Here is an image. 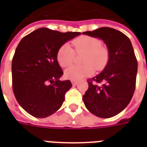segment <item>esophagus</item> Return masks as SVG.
I'll list each match as a JSON object with an SVG mask.
<instances>
[{"instance_id":"obj_1","label":"esophagus","mask_w":147,"mask_h":147,"mask_svg":"<svg viewBox=\"0 0 147 147\" xmlns=\"http://www.w3.org/2000/svg\"><path fill=\"white\" fill-rule=\"evenodd\" d=\"M77 83H78V82H77V81H71V84H72V85H77Z\"/></svg>"}]
</instances>
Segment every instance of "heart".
<instances>
[{
	"mask_svg": "<svg viewBox=\"0 0 147 147\" xmlns=\"http://www.w3.org/2000/svg\"><path fill=\"white\" fill-rule=\"evenodd\" d=\"M76 53L85 52L82 65H72L65 71V78L78 81L93 75L95 69L98 71L105 69L109 60V52L105 47L101 46L99 39L89 36H81L71 41ZM57 60L60 66L71 65L75 59V51L69 44H63L57 52Z\"/></svg>",
	"mask_w": 147,
	"mask_h": 147,
	"instance_id": "1",
	"label": "heart"
}]
</instances>
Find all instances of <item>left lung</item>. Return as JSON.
I'll return each instance as SVG.
<instances>
[{"instance_id": "8db88e82", "label": "left lung", "mask_w": 147, "mask_h": 147, "mask_svg": "<svg viewBox=\"0 0 147 147\" xmlns=\"http://www.w3.org/2000/svg\"><path fill=\"white\" fill-rule=\"evenodd\" d=\"M83 34L101 39L109 52V60L102 72L88 81L83 101L92 114L109 118L122 111L131 100L136 88L137 58L130 39L121 31L100 27ZM93 81L104 83L98 86Z\"/></svg>"}]
</instances>
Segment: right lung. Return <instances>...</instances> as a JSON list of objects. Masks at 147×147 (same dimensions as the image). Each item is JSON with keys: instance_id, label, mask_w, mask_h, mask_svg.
I'll return each instance as SVG.
<instances>
[{"instance_id": "1", "label": "right lung", "mask_w": 147, "mask_h": 147, "mask_svg": "<svg viewBox=\"0 0 147 147\" xmlns=\"http://www.w3.org/2000/svg\"><path fill=\"white\" fill-rule=\"evenodd\" d=\"M80 34L43 27L20 40L12 59V86L17 102L28 114L44 118L61 107L72 85L69 80H59L63 71L58 49Z\"/></svg>"}]
</instances>
